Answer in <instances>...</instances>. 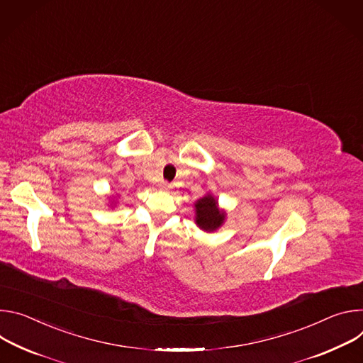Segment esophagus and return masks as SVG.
<instances>
[{
    "instance_id": "obj_1",
    "label": "esophagus",
    "mask_w": 363,
    "mask_h": 363,
    "mask_svg": "<svg viewBox=\"0 0 363 363\" xmlns=\"http://www.w3.org/2000/svg\"><path fill=\"white\" fill-rule=\"evenodd\" d=\"M158 187H160V190H163V191H170L173 189V186L170 183H167V182H161L158 184Z\"/></svg>"
}]
</instances>
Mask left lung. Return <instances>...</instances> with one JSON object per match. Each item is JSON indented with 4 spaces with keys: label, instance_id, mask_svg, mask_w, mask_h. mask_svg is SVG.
<instances>
[{
    "label": "left lung",
    "instance_id": "obj_1",
    "mask_svg": "<svg viewBox=\"0 0 363 363\" xmlns=\"http://www.w3.org/2000/svg\"><path fill=\"white\" fill-rule=\"evenodd\" d=\"M226 220V212L219 208L218 199L206 193L194 202V223L205 232H216Z\"/></svg>",
    "mask_w": 363,
    "mask_h": 363
}]
</instances>
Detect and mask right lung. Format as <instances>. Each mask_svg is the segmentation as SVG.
<instances>
[{"instance_id":"right-lung-1","label":"right lung","mask_w":363,"mask_h":363,"mask_svg":"<svg viewBox=\"0 0 363 363\" xmlns=\"http://www.w3.org/2000/svg\"><path fill=\"white\" fill-rule=\"evenodd\" d=\"M112 199H113V200H112V201H113L116 203V202H115V200H116V197H112ZM113 204L111 202V208H115V206H113Z\"/></svg>"}]
</instances>
